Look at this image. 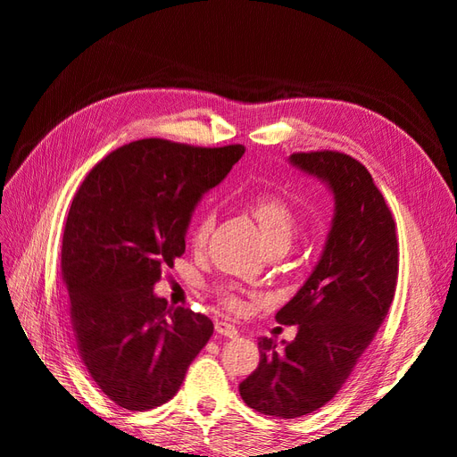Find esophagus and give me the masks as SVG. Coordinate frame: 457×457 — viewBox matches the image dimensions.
<instances>
[{
  "mask_svg": "<svg viewBox=\"0 0 457 457\" xmlns=\"http://www.w3.org/2000/svg\"><path fill=\"white\" fill-rule=\"evenodd\" d=\"M215 331L220 336H225V337H237L238 336V329L234 328L230 322H225V320L215 322Z\"/></svg>",
  "mask_w": 457,
  "mask_h": 457,
  "instance_id": "esophagus-1",
  "label": "esophagus"
}]
</instances>
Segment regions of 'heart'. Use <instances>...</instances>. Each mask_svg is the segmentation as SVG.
<instances>
[{
  "label": "heart",
  "mask_w": 457,
  "mask_h": 457,
  "mask_svg": "<svg viewBox=\"0 0 457 457\" xmlns=\"http://www.w3.org/2000/svg\"><path fill=\"white\" fill-rule=\"evenodd\" d=\"M247 212H250L252 217L255 219L261 240L265 244L267 250H272V247H286L287 250V245L292 244L295 237L297 220L292 207L287 205L284 198L276 195H261L247 204ZM212 227H213V215L202 213L196 219V223L190 232L192 245L202 247L207 237H210ZM217 295L227 309L234 312L244 309V301L232 286H220L217 289Z\"/></svg>",
  "instance_id": "b5f03b06"
}]
</instances>
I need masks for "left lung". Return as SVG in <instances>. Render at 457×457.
Returning <instances> with one entry per match:
<instances>
[{
  "mask_svg": "<svg viewBox=\"0 0 457 457\" xmlns=\"http://www.w3.org/2000/svg\"><path fill=\"white\" fill-rule=\"evenodd\" d=\"M295 168L334 192L336 213L318 265L276 312L294 341L259 339V366L240 383L244 403L280 420L328 404L376 337L398 278L396 223L364 165L337 150L295 152Z\"/></svg>",
  "mask_w": 457,
  "mask_h": 457,
  "instance_id": "8db88e82",
  "label": "left lung"
}]
</instances>
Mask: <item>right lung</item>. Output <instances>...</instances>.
<instances>
[{
    "label": "right lung",
    "instance_id": "right-lung-1",
    "mask_svg": "<svg viewBox=\"0 0 457 457\" xmlns=\"http://www.w3.org/2000/svg\"><path fill=\"white\" fill-rule=\"evenodd\" d=\"M244 150L133 141L96 163L76 192L61 252L71 324L89 376L121 408L168 403L213 334L205 314L168 307L152 289L185 253L202 195Z\"/></svg>",
    "mask_w": 457,
    "mask_h": 457
}]
</instances>
